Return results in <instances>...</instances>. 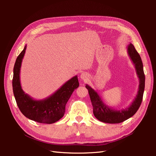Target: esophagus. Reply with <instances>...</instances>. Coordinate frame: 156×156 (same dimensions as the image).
Returning <instances> with one entry per match:
<instances>
[{"instance_id": "1", "label": "esophagus", "mask_w": 156, "mask_h": 156, "mask_svg": "<svg viewBox=\"0 0 156 156\" xmlns=\"http://www.w3.org/2000/svg\"><path fill=\"white\" fill-rule=\"evenodd\" d=\"M80 78L81 80H87L88 78V75L87 73H82L80 75Z\"/></svg>"}]
</instances>
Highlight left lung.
<instances>
[{
    "label": "left lung",
    "instance_id": "1",
    "mask_svg": "<svg viewBox=\"0 0 156 156\" xmlns=\"http://www.w3.org/2000/svg\"><path fill=\"white\" fill-rule=\"evenodd\" d=\"M127 52L135 66L137 76L139 78V87L137 94L128 108L121 110H115L110 108L103 102L101 97L92 88L88 85L85 86L88 90L95 117L98 120L106 123H119L129 119L136 112L142 101L145 88V75L143 63L140 55L132 44L129 43L128 44Z\"/></svg>",
    "mask_w": 156,
    "mask_h": 156
}]
</instances>
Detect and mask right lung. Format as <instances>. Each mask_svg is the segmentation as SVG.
Here are the masks:
<instances>
[{
  "label": "right lung",
  "instance_id": "obj_1",
  "mask_svg": "<svg viewBox=\"0 0 156 156\" xmlns=\"http://www.w3.org/2000/svg\"><path fill=\"white\" fill-rule=\"evenodd\" d=\"M27 45L18 56L13 69L12 89L15 99L22 114L27 118L40 123L52 124L63 117L65 107L71 94L79 87L77 76L66 81L52 95L42 100H35L23 90L20 69Z\"/></svg>",
  "mask_w": 156,
  "mask_h": 156
}]
</instances>
